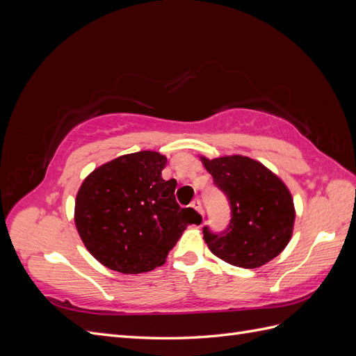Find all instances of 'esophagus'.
<instances>
[{
    "label": "esophagus",
    "instance_id": "esophagus-1",
    "mask_svg": "<svg viewBox=\"0 0 356 356\" xmlns=\"http://www.w3.org/2000/svg\"><path fill=\"white\" fill-rule=\"evenodd\" d=\"M190 207H191L193 209H196L199 213H202V207H200V200H199V199H195V200H193Z\"/></svg>",
    "mask_w": 356,
    "mask_h": 356
}]
</instances>
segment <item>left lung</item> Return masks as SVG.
<instances>
[{"instance_id": "left-lung-1", "label": "left lung", "mask_w": 356, "mask_h": 356, "mask_svg": "<svg viewBox=\"0 0 356 356\" xmlns=\"http://www.w3.org/2000/svg\"><path fill=\"white\" fill-rule=\"evenodd\" d=\"M202 161L230 204V221L222 232L203 227L212 254L243 268L273 260L293 234L296 212L286 186L250 157H202Z\"/></svg>"}]
</instances>
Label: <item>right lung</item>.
<instances>
[{"mask_svg": "<svg viewBox=\"0 0 356 356\" xmlns=\"http://www.w3.org/2000/svg\"><path fill=\"white\" fill-rule=\"evenodd\" d=\"M166 157L138 152L95 169L75 199V225L89 252L111 270L136 275L163 266L187 225L200 218L175 200Z\"/></svg>", "mask_w": 356, "mask_h": 356, "instance_id": "right-lung-1", "label": "right lung"}]
</instances>
